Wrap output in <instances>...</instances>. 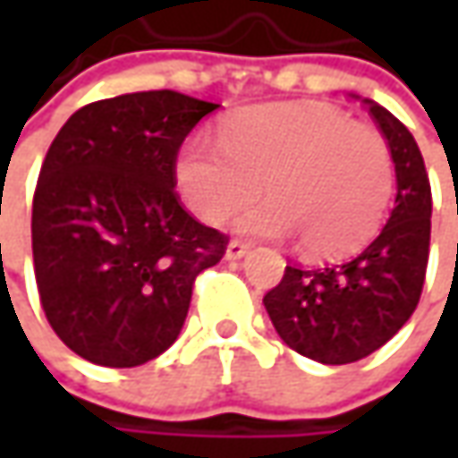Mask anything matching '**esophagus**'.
<instances>
[{
    "mask_svg": "<svg viewBox=\"0 0 458 458\" xmlns=\"http://www.w3.org/2000/svg\"><path fill=\"white\" fill-rule=\"evenodd\" d=\"M247 252H250V244L242 242V239H232V242L226 244V259H242Z\"/></svg>",
    "mask_w": 458,
    "mask_h": 458,
    "instance_id": "34e87169",
    "label": "esophagus"
}]
</instances>
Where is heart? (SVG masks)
<instances>
[{
  "instance_id": "b5f03b06",
  "label": "heart",
  "mask_w": 458,
  "mask_h": 458,
  "mask_svg": "<svg viewBox=\"0 0 458 458\" xmlns=\"http://www.w3.org/2000/svg\"><path fill=\"white\" fill-rule=\"evenodd\" d=\"M175 178L206 224H224L265 185L270 199L239 221L257 237L298 234L308 257L357 252L377 234L395 193L387 140L318 104H257L232 114L221 142L191 140Z\"/></svg>"
}]
</instances>
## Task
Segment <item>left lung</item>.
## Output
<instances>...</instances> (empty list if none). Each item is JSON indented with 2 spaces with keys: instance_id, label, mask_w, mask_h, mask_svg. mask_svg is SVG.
I'll return each mask as SVG.
<instances>
[{
  "instance_id": "left-lung-1",
  "label": "left lung",
  "mask_w": 458,
  "mask_h": 458,
  "mask_svg": "<svg viewBox=\"0 0 458 458\" xmlns=\"http://www.w3.org/2000/svg\"><path fill=\"white\" fill-rule=\"evenodd\" d=\"M385 134L397 175L395 208L360 255L321 267L288 265L262 298L293 352L321 364H349L387 344L420 301L431 247V183L408 127L364 98Z\"/></svg>"
}]
</instances>
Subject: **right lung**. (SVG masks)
<instances>
[{
    "mask_svg": "<svg viewBox=\"0 0 458 458\" xmlns=\"http://www.w3.org/2000/svg\"><path fill=\"white\" fill-rule=\"evenodd\" d=\"M219 104L140 91L81 106L55 134L32 199V267L47 324L101 367L155 360L183 328L193 283L229 237L175 191L191 130Z\"/></svg>",
    "mask_w": 458,
    "mask_h": 458,
    "instance_id": "add662e5",
    "label": "right lung"
}]
</instances>
